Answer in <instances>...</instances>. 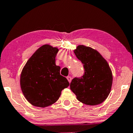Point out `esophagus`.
I'll list each match as a JSON object with an SVG mask.
<instances>
[{"instance_id":"esophagus-1","label":"esophagus","mask_w":133,"mask_h":133,"mask_svg":"<svg viewBox=\"0 0 133 133\" xmlns=\"http://www.w3.org/2000/svg\"><path fill=\"white\" fill-rule=\"evenodd\" d=\"M67 79H68V81L69 82V83L70 82H71V76H68V77H67Z\"/></svg>"}]
</instances>
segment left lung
Returning <instances> with one entry per match:
<instances>
[{
  "instance_id": "obj_1",
  "label": "left lung",
  "mask_w": 133,
  "mask_h": 133,
  "mask_svg": "<svg viewBox=\"0 0 133 133\" xmlns=\"http://www.w3.org/2000/svg\"><path fill=\"white\" fill-rule=\"evenodd\" d=\"M74 52L84 64L85 73L81 78H74L70 88L79 101L95 106L106 99L111 92L112 74L108 62L97 50L79 45Z\"/></svg>"
}]
</instances>
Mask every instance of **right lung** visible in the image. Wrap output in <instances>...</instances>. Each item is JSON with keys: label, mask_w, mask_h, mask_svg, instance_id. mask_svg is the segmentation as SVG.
Returning <instances> with one entry per match:
<instances>
[{"label": "right lung", "mask_w": 133, "mask_h": 133, "mask_svg": "<svg viewBox=\"0 0 133 133\" xmlns=\"http://www.w3.org/2000/svg\"><path fill=\"white\" fill-rule=\"evenodd\" d=\"M59 49L44 44L36 50L23 68L20 77L22 92L34 106L45 108L58 100L62 90L69 86L56 64Z\"/></svg>", "instance_id": "right-lung-1"}]
</instances>
